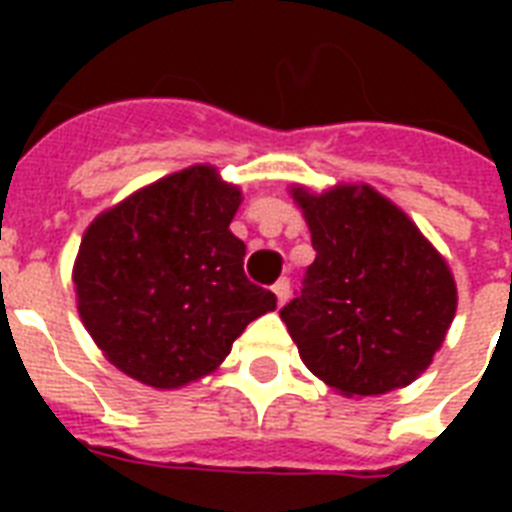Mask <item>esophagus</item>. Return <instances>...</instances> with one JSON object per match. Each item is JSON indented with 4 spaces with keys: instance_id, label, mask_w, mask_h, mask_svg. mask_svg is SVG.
<instances>
[{
    "instance_id": "obj_1",
    "label": "esophagus",
    "mask_w": 512,
    "mask_h": 512,
    "mask_svg": "<svg viewBox=\"0 0 512 512\" xmlns=\"http://www.w3.org/2000/svg\"><path fill=\"white\" fill-rule=\"evenodd\" d=\"M273 295L279 300V305H284L289 300V279H279L273 284Z\"/></svg>"
}]
</instances>
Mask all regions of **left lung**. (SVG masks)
I'll list each match as a JSON object with an SVG mask.
<instances>
[{
    "mask_svg": "<svg viewBox=\"0 0 512 512\" xmlns=\"http://www.w3.org/2000/svg\"><path fill=\"white\" fill-rule=\"evenodd\" d=\"M316 249L281 308L303 364L342 396L406 388L430 366L457 313L449 265L404 209L366 183L292 185Z\"/></svg>",
    "mask_w": 512,
    "mask_h": 512,
    "instance_id": "obj_1",
    "label": "left lung"
}]
</instances>
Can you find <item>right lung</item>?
Instances as JSON below:
<instances>
[{
    "label": "right lung",
    "instance_id": "right-lung-1",
    "mask_svg": "<svg viewBox=\"0 0 512 512\" xmlns=\"http://www.w3.org/2000/svg\"><path fill=\"white\" fill-rule=\"evenodd\" d=\"M239 185L209 164L156 180L84 231L74 263L76 308L103 356L132 380L183 388L215 372L276 295L244 276L231 233Z\"/></svg>",
    "mask_w": 512,
    "mask_h": 512
}]
</instances>
